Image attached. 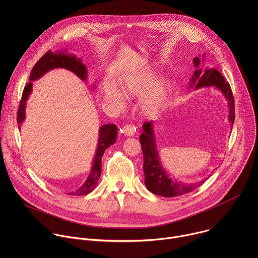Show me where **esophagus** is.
<instances>
[{
  "mask_svg": "<svg viewBox=\"0 0 258 258\" xmlns=\"http://www.w3.org/2000/svg\"><path fill=\"white\" fill-rule=\"evenodd\" d=\"M122 132L126 137H134L137 133V130H136V126L134 124H126V125L123 126Z\"/></svg>",
  "mask_w": 258,
  "mask_h": 258,
  "instance_id": "34e87169",
  "label": "esophagus"
}]
</instances>
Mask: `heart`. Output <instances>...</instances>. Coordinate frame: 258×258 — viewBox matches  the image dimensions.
I'll use <instances>...</instances> for the list:
<instances>
[{"label":"heart","instance_id":"b5f03b06","mask_svg":"<svg viewBox=\"0 0 258 258\" xmlns=\"http://www.w3.org/2000/svg\"><path fill=\"white\" fill-rule=\"evenodd\" d=\"M156 77L150 71L137 72L126 77L121 83V91L126 97H138L148 92L155 84ZM111 85H106L103 89L104 99L110 103L114 104L118 108L124 106V97ZM166 95V87L164 84L157 85L142 101V107L144 110H151L158 106Z\"/></svg>","mask_w":258,"mask_h":258}]
</instances>
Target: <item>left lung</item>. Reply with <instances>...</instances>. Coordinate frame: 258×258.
I'll list each match as a JSON object with an SVG mask.
<instances>
[{
	"label": "left lung",
	"instance_id": "8db88e82",
	"mask_svg": "<svg viewBox=\"0 0 258 258\" xmlns=\"http://www.w3.org/2000/svg\"><path fill=\"white\" fill-rule=\"evenodd\" d=\"M205 56L206 54H203L202 57H195L193 59L195 71L191 78L189 89L194 88L195 90H198L201 88L213 87L222 93L228 102V119L232 128L235 120V103L231 87L226 82L222 73L216 68L208 69L207 67L205 68L204 65H201L205 62ZM153 126V121L145 122L142 126L143 134L140 136V142L144 156L143 169L145 173L146 188L155 195L171 198L188 194L201 186L208 177L197 182L185 183L174 179V177L169 175L160 160Z\"/></svg>",
	"mask_w": 258,
	"mask_h": 258
}]
</instances>
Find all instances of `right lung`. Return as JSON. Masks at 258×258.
<instances>
[{"label":"right lung","mask_w":258,"mask_h":258,"mask_svg":"<svg viewBox=\"0 0 258 258\" xmlns=\"http://www.w3.org/2000/svg\"><path fill=\"white\" fill-rule=\"evenodd\" d=\"M56 68H64V69L70 70L84 82L88 80L87 66L83 63V60L81 58L77 57V55L68 53L67 50L57 51V52H52L51 50L48 51L33 66L29 76V83L25 86L23 90L22 98H21L19 109L17 112L18 128H20L21 124L25 119L26 101L28 100V97L32 91V82L40 80L50 70L56 69ZM95 89H96V85L94 84L93 90ZM116 137H117V126L115 124H103L102 126H100L98 146H97L96 153L92 162L91 171L83 185L75 192H69L68 195H73V196L87 195L96 188L101 175L102 157L104 155V152L108 147L116 143Z\"/></svg>","instance_id":"1"}]
</instances>
